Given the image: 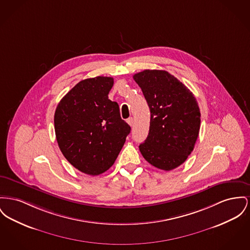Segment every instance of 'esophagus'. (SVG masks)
Returning <instances> with one entry per match:
<instances>
[{
	"instance_id": "1",
	"label": "esophagus",
	"mask_w": 250,
	"mask_h": 250,
	"mask_svg": "<svg viewBox=\"0 0 250 250\" xmlns=\"http://www.w3.org/2000/svg\"><path fill=\"white\" fill-rule=\"evenodd\" d=\"M126 122H127V124H128L130 126H132L133 123H134V120H133L132 117L128 118V119L126 120Z\"/></svg>"
}]
</instances>
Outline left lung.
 I'll list each match as a JSON object with an SVG mask.
<instances>
[{
  "label": "left lung",
  "instance_id": "obj_1",
  "mask_svg": "<svg viewBox=\"0 0 250 250\" xmlns=\"http://www.w3.org/2000/svg\"><path fill=\"white\" fill-rule=\"evenodd\" d=\"M150 108V127L140 145L143 157L164 171L181 165L193 150L200 129V110L192 92L166 71L133 75Z\"/></svg>",
  "mask_w": 250,
  "mask_h": 250
}]
</instances>
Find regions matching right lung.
Returning a JSON list of instances; mask_svg holds the SVG:
<instances>
[{
    "label": "right lung",
    "instance_id": "1",
    "mask_svg": "<svg viewBox=\"0 0 250 250\" xmlns=\"http://www.w3.org/2000/svg\"><path fill=\"white\" fill-rule=\"evenodd\" d=\"M113 78L97 76L77 83L59 102L55 131L60 151L80 172L98 176L117 159L130 133L119 104L108 99Z\"/></svg>",
    "mask_w": 250,
    "mask_h": 250
}]
</instances>
